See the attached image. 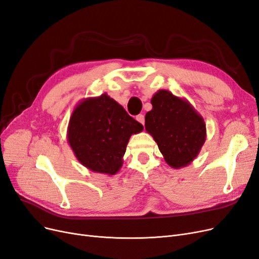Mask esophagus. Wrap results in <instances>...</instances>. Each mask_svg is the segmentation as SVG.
<instances>
[{
	"instance_id": "obj_1",
	"label": "esophagus",
	"mask_w": 259,
	"mask_h": 259,
	"mask_svg": "<svg viewBox=\"0 0 259 259\" xmlns=\"http://www.w3.org/2000/svg\"><path fill=\"white\" fill-rule=\"evenodd\" d=\"M137 120L139 121V122H141L143 126H144V122H145V116L143 114H139L138 116H137Z\"/></svg>"
}]
</instances>
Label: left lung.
I'll list each match as a JSON object with an SVG mask.
<instances>
[{
	"label": "left lung",
	"mask_w": 259,
	"mask_h": 259,
	"mask_svg": "<svg viewBox=\"0 0 259 259\" xmlns=\"http://www.w3.org/2000/svg\"><path fill=\"white\" fill-rule=\"evenodd\" d=\"M145 129L154 138L166 163L173 168L188 166L206 141L204 118L187 99L165 90L151 98Z\"/></svg>",
	"instance_id": "8db88e82"
}]
</instances>
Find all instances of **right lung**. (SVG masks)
<instances>
[{
    "label": "right lung",
    "instance_id": "obj_1",
    "mask_svg": "<svg viewBox=\"0 0 259 259\" xmlns=\"http://www.w3.org/2000/svg\"><path fill=\"white\" fill-rule=\"evenodd\" d=\"M143 130L108 94L82 99L67 128V141L80 163L95 173L115 175L132 135Z\"/></svg>",
    "mask_w": 259,
    "mask_h": 259
}]
</instances>
